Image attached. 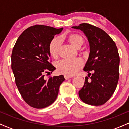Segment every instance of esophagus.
I'll use <instances>...</instances> for the list:
<instances>
[{
    "instance_id": "34e87169",
    "label": "esophagus",
    "mask_w": 129,
    "mask_h": 129,
    "mask_svg": "<svg viewBox=\"0 0 129 129\" xmlns=\"http://www.w3.org/2000/svg\"><path fill=\"white\" fill-rule=\"evenodd\" d=\"M64 77H65V79H66V80L69 79H70L71 78H72V76H67V75H66V76H65Z\"/></svg>"
}]
</instances>
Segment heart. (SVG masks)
<instances>
[{
  "mask_svg": "<svg viewBox=\"0 0 129 129\" xmlns=\"http://www.w3.org/2000/svg\"><path fill=\"white\" fill-rule=\"evenodd\" d=\"M66 39L70 44L75 48H79L84 44V38L82 35L77 33L69 34L66 37ZM61 45V39L59 37H56L51 40L49 44V52L52 57H57ZM83 67V62L81 59L62 60L58 62L56 64V67L59 73L64 74L68 76H73L78 73Z\"/></svg>",
  "mask_w": 129,
  "mask_h": 129,
  "instance_id": "b5f03b06",
  "label": "heart"
}]
</instances>
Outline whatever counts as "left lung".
<instances>
[{"label":"left lung","mask_w":129,"mask_h":129,"mask_svg":"<svg viewBox=\"0 0 129 129\" xmlns=\"http://www.w3.org/2000/svg\"><path fill=\"white\" fill-rule=\"evenodd\" d=\"M72 28L82 31L90 44L89 57L84 68L89 73L79 90V96L87 104L103 105L113 94L119 80L118 48L110 36L98 27L84 23ZM90 71L93 72L92 75Z\"/></svg>","instance_id":"left-lung-1"}]
</instances>
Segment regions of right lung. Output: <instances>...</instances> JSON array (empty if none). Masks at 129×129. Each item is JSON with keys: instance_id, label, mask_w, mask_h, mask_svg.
Instances as JSON below:
<instances>
[{"instance_id": "add662e5", "label": "right lung", "mask_w": 129, "mask_h": 129, "mask_svg": "<svg viewBox=\"0 0 129 129\" xmlns=\"http://www.w3.org/2000/svg\"><path fill=\"white\" fill-rule=\"evenodd\" d=\"M62 29L42 25L30 26L19 36L13 47L11 69L16 84L32 107L43 109L54 103L65 81L63 75L44 79V73L56 69L50 59L49 44Z\"/></svg>"}]
</instances>
